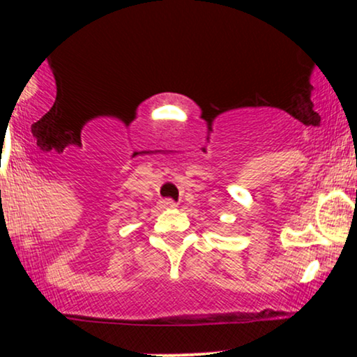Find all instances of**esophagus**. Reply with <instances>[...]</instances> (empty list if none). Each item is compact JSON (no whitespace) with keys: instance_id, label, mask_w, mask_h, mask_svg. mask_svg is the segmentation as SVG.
Here are the masks:
<instances>
[{"instance_id":"obj_1","label":"esophagus","mask_w":357,"mask_h":357,"mask_svg":"<svg viewBox=\"0 0 357 357\" xmlns=\"http://www.w3.org/2000/svg\"><path fill=\"white\" fill-rule=\"evenodd\" d=\"M159 206L161 208H165V210H173V208H176V203L173 202V199H161V202H159Z\"/></svg>"}]
</instances>
